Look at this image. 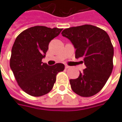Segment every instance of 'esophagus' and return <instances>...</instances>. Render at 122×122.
<instances>
[{"mask_svg": "<svg viewBox=\"0 0 122 122\" xmlns=\"http://www.w3.org/2000/svg\"><path fill=\"white\" fill-rule=\"evenodd\" d=\"M69 67H69V65H65V69H68Z\"/></svg>", "mask_w": 122, "mask_h": 122, "instance_id": "obj_1", "label": "esophagus"}]
</instances>
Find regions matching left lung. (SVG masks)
<instances>
[{
	"mask_svg": "<svg viewBox=\"0 0 122 122\" xmlns=\"http://www.w3.org/2000/svg\"><path fill=\"white\" fill-rule=\"evenodd\" d=\"M61 34L74 44L75 57L82 58L86 65L78 78L69 80L72 90L84 97L97 94L113 67V46L109 35L102 29L88 24L65 29Z\"/></svg>",
	"mask_w": 122,
	"mask_h": 122,
	"instance_id": "8db88e82",
	"label": "left lung"
}]
</instances>
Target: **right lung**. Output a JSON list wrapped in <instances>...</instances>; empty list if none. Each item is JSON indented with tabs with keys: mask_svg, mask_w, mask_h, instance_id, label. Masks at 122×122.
<instances>
[{
	"mask_svg": "<svg viewBox=\"0 0 122 122\" xmlns=\"http://www.w3.org/2000/svg\"><path fill=\"white\" fill-rule=\"evenodd\" d=\"M62 30L37 25L24 30L16 38L11 50L10 67L19 87L28 95L40 97L48 93L55 83L57 74L65 69L63 63L49 66L42 62L49 42Z\"/></svg>",
	"mask_w": 122,
	"mask_h": 122,
	"instance_id": "obj_1",
	"label": "right lung"
}]
</instances>
